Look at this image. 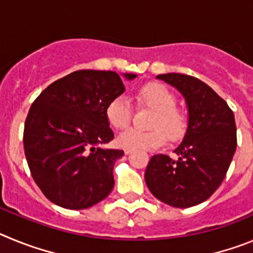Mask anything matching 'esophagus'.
Masks as SVG:
<instances>
[{"mask_svg":"<svg viewBox=\"0 0 253 253\" xmlns=\"http://www.w3.org/2000/svg\"><path fill=\"white\" fill-rule=\"evenodd\" d=\"M124 153L125 154H130L131 151H130V149H124Z\"/></svg>","mask_w":253,"mask_h":253,"instance_id":"esophagus-1","label":"esophagus"}]
</instances>
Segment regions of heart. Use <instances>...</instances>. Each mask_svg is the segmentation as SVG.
<instances>
[{
  "label": "heart",
  "mask_w": 253,
  "mask_h": 253,
  "mask_svg": "<svg viewBox=\"0 0 253 253\" xmlns=\"http://www.w3.org/2000/svg\"><path fill=\"white\" fill-rule=\"evenodd\" d=\"M138 104L154 110L149 126L151 130L128 128L118 135V146L130 151H147L161 147L166 142H178L187 130V120L176 109L175 95L162 84H151L140 88L137 96ZM109 124L115 129L126 128L131 119V105L125 96H116L105 109Z\"/></svg>",
  "instance_id": "b5f03b06"
}]
</instances>
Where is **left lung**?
<instances>
[{"instance_id":"left-lung-1","label":"left lung","mask_w":253,"mask_h":253,"mask_svg":"<svg viewBox=\"0 0 253 253\" xmlns=\"http://www.w3.org/2000/svg\"><path fill=\"white\" fill-rule=\"evenodd\" d=\"M177 88L187 105L189 123L173 161L156 154L144 178L158 200L175 208L205 202L224 180L237 147L234 114L227 102L203 81L181 73L158 75Z\"/></svg>"}]
</instances>
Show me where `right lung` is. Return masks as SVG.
<instances>
[{
    "label": "right lung",
    "instance_id": "obj_1",
    "mask_svg": "<svg viewBox=\"0 0 253 253\" xmlns=\"http://www.w3.org/2000/svg\"><path fill=\"white\" fill-rule=\"evenodd\" d=\"M124 91L116 72L81 69L49 84L33 102L24 149L35 184L51 203L87 209L111 193L114 165L124 152L100 146L114 139L105 109Z\"/></svg>",
    "mask_w": 253,
    "mask_h": 253
}]
</instances>
